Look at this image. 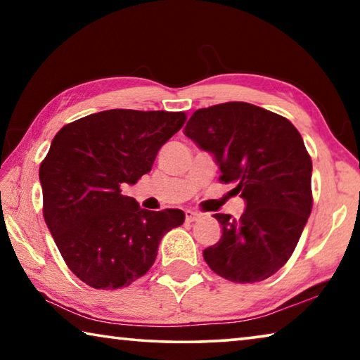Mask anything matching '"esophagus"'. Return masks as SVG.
I'll list each match as a JSON object with an SVG mask.
<instances>
[{
	"mask_svg": "<svg viewBox=\"0 0 360 360\" xmlns=\"http://www.w3.org/2000/svg\"><path fill=\"white\" fill-rule=\"evenodd\" d=\"M202 217V214H198V212H193V211H186V221L187 222H195L197 219Z\"/></svg>",
	"mask_w": 360,
	"mask_h": 360,
	"instance_id": "34e87169",
	"label": "esophagus"
}]
</instances>
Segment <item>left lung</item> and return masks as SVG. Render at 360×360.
Returning a JSON list of instances; mask_svg holds the SVG:
<instances>
[{"mask_svg":"<svg viewBox=\"0 0 360 360\" xmlns=\"http://www.w3.org/2000/svg\"><path fill=\"white\" fill-rule=\"evenodd\" d=\"M186 136L212 152L219 181L246 200L235 219L214 214L222 236L203 257L231 283L270 278L290 259L313 208L311 157L292 122L245 101L197 109Z\"/></svg>","mask_w":360,"mask_h":360,"instance_id":"8db88e82","label":"left lung"}]
</instances>
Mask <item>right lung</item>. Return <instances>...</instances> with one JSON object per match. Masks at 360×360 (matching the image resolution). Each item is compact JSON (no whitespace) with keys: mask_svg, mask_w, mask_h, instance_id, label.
<instances>
[{"mask_svg":"<svg viewBox=\"0 0 360 360\" xmlns=\"http://www.w3.org/2000/svg\"><path fill=\"white\" fill-rule=\"evenodd\" d=\"M186 112L109 109L66 124L39 167L42 214L70 270L90 288H127L149 271L181 210L148 211L122 193L149 173Z\"/></svg>","mask_w":360,"mask_h":360,"instance_id":"right-lung-1","label":"right lung"}]
</instances>
